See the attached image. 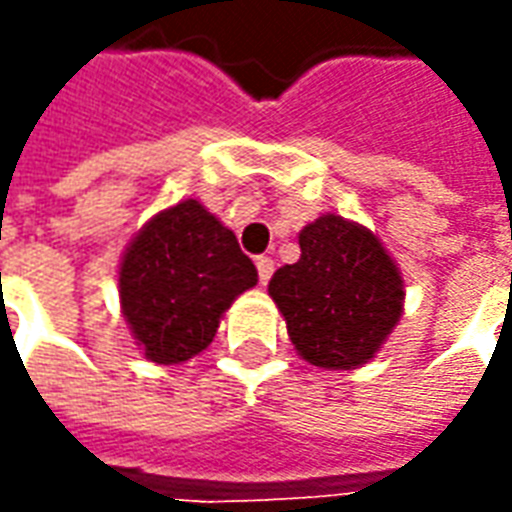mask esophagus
Listing matches in <instances>:
<instances>
[{"mask_svg":"<svg viewBox=\"0 0 512 512\" xmlns=\"http://www.w3.org/2000/svg\"><path fill=\"white\" fill-rule=\"evenodd\" d=\"M256 270H259V281L267 284L270 276H273V270H276V267H273V259H270V256H259V259H256Z\"/></svg>","mask_w":512,"mask_h":512,"instance_id":"obj_1","label":"esophagus"}]
</instances>
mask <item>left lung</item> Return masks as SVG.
I'll list each match as a JSON object with an SVG mask.
<instances>
[{
    "label": "left lung",
    "mask_w": 512,
    "mask_h": 512,
    "mask_svg": "<svg viewBox=\"0 0 512 512\" xmlns=\"http://www.w3.org/2000/svg\"><path fill=\"white\" fill-rule=\"evenodd\" d=\"M301 259L278 267L270 298L309 365L351 370L382 348L404 309V281L379 236L323 214L298 236Z\"/></svg>",
    "instance_id": "obj_1"
}]
</instances>
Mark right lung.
Returning <instances> with one entry per match:
<instances>
[{"instance_id": "add662e5", "label": "right lung", "mask_w": 512, "mask_h": 512, "mask_svg": "<svg viewBox=\"0 0 512 512\" xmlns=\"http://www.w3.org/2000/svg\"><path fill=\"white\" fill-rule=\"evenodd\" d=\"M259 273L228 231L197 200L158 211L119 264L122 315L144 357L158 365L186 362L209 348L222 312Z\"/></svg>"}]
</instances>
